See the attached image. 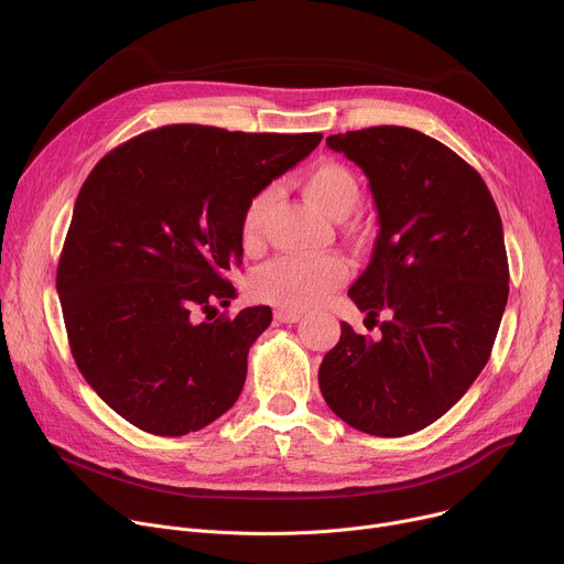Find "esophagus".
Masks as SVG:
<instances>
[{
	"label": "esophagus",
	"mask_w": 564,
	"mask_h": 564,
	"mask_svg": "<svg viewBox=\"0 0 564 564\" xmlns=\"http://www.w3.org/2000/svg\"><path fill=\"white\" fill-rule=\"evenodd\" d=\"M301 316H303L301 310H285V307H281V310L274 312V318L281 321V324H296Z\"/></svg>",
	"instance_id": "34e87169"
}]
</instances>
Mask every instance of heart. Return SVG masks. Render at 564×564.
<instances>
[{
    "mask_svg": "<svg viewBox=\"0 0 564 564\" xmlns=\"http://www.w3.org/2000/svg\"><path fill=\"white\" fill-rule=\"evenodd\" d=\"M305 196L333 218H346L359 203L361 187L355 172L337 163L324 160L301 176ZM274 203V187L259 189L246 205L240 216V240L248 250H257L263 240L265 218ZM348 279V263L339 254L326 257H279L250 276V292L265 303L299 310L314 305L328 292L339 288Z\"/></svg>",
    "mask_w": 564,
    "mask_h": 564,
    "instance_id": "1",
    "label": "heart"
}]
</instances>
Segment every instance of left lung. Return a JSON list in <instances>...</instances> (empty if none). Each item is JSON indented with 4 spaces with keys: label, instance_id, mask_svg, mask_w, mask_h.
I'll return each instance as SVG.
<instances>
[{
    "label": "left lung",
    "instance_id": "left-lung-1",
    "mask_svg": "<svg viewBox=\"0 0 564 564\" xmlns=\"http://www.w3.org/2000/svg\"><path fill=\"white\" fill-rule=\"evenodd\" d=\"M326 144L361 167L379 220L348 296L366 321L390 318L377 341L341 324L318 388L352 429L411 435L453 409L491 357L509 299L500 212L481 176L422 131L383 124Z\"/></svg>",
    "mask_w": 564,
    "mask_h": 564
}]
</instances>
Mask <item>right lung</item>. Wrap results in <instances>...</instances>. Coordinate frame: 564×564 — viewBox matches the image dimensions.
Instances as JSON below:
<instances>
[{"instance_id":"right-lung-1","label":"right lung","mask_w":564,"mask_h":564,"mask_svg":"<svg viewBox=\"0 0 564 564\" xmlns=\"http://www.w3.org/2000/svg\"><path fill=\"white\" fill-rule=\"evenodd\" d=\"M321 138L170 124L94 167L55 283L79 372L129 424L178 437L234 406L272 310L197 316L236 299L225 272L243 263L248 200Z\"/></svg>"}]
</instances>
